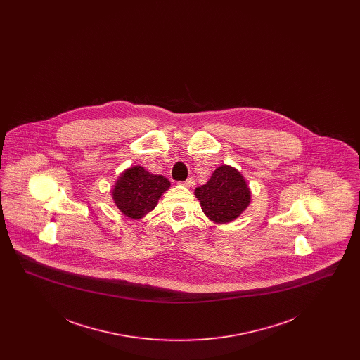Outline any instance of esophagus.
<instances>
[{
  "mask_svg": "<svg viewBox=\"0 0 360 360\" xmlns=\"http://www.w3.org/2000/svg\"><path fill=\"white\" fill-rule=\"evenodd\" d=\"M194 184H195L194 178H188V179L184 182V186H186V188H193V186H194Z\"/></svg>",
  "mask_w": 360,
  "mask_h": 360,
  "instance_id": "esophagus-1",
  "label": "esophagus"
}]
</instances>
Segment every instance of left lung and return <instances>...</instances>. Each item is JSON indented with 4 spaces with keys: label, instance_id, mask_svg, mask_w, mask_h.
I'll return each instance as SVG.
<instances>
[{
    "label": "left lung",
    "instance_id": "8db88e82",
    "mask_svg": "<svg viewBox=\"0 0 360 360\" xmlns=\"http://www.w3.org/2000/svg\"><path fill=\"white\" fill-rule=\"evenodd\" d=\"M206 216L216 224L238 219L251 202V191L236 169L223 165L212 174L205 185L194 190Z\"/></svg>",
    "mask_w": 360,
    "mask_h": 360
}]
</instances>
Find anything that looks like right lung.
<instances>
[{
  "mask_svg": "<svg viewBox=\"0 0 360 360\" xmlns=\"http://www.w3.org/2000/svg\"><path fill=\"white\" fill-rule=\"evenodd\" d=\"M167 188H170L167 178L154 175L141 166H134L117 178L112 197L127 217L140 220L154 209Z\"/></svg>",
  "mask_w": 360,
  "mask_h": 360,
  "instance_id": "1",
  "label": "right lung"
}]
</instances>
